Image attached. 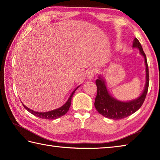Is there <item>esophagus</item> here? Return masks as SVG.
Instances as JSON below:
<instances>
[{
	"label": "esophagus",
	"instance_id": "obj_1",
	"mask_svg": "<svg viewBox=\"0 0 160 160\" xmlns=\"http://www.w3.org/2000/svg\"><path fill=\"white\" fill-rule=\"evenodd\" d=\"M94 75H95V70L94 69H91L88 72V75H87V78H88L89 80L92 79L94 78Z\"/></svg>",
	"mask_w": 160,
	"mask_h": 160
}]
</instances>
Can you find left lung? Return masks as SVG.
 I'll return each mask as SVG.
<instances>
[{
	"mask_svg": "<svg viewBox=\"0 0 160 160\" xmlns=\"http://www.w3.org/2000/svg\"><path fill=\"white\" fill-rule=\"evenodd\" d=\"M132 48L139 50L140 53L145 59V85L144 90L138 98L128 102H123L115 99L111 95L107 90L106 82L102 75H99L96 80L97 94L94 102V107L100 114L104 117L118 120L129 116L138 110L144 102L149 86V71L147 58L142 46L138 40L135 38L132 42Z\"/></svg>",
	"mask_w": 160,
	"mask_h": 160,
	"instance_id": "8db88e82",
	"label": "left lung"
}]
</instances>
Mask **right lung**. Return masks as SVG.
Here are the masks:
<instances>
[{
	"instance_id": "add662e5",
	"label": "right lung",
	"mask_w": 160,
	"mask_h": 160,
	"mask_svg": "<svg viewBox=\"0 0 160 160\" xmlns=\"http://www.w3.org/2000/svg\"><path fill=\"white\" fill-rule=\"evenodd\" d=\"M80 86V85L78 86L77 88L72 91V92L70 94L69 98L68 99L66 102L65 103L63 106H61V107H59L56 109L49 111V112H38L30 109L28 107H27L25 104H22V105L29 113H31L32 114L37 116V117H39L41 118H44V119H56L66 114V113L68 112V111L69 110V108L70 107V103H71V99L72 98V96H73V94Z\"/></svg>"
}]
</instances>
